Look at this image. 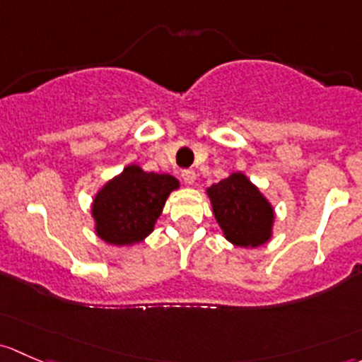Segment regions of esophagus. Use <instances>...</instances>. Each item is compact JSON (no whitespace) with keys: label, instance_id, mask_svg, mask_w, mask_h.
Returning a JSON list of instances; mask_svg holds the SVG:
<instances>
[{"label":"esophagus","instance_id":"34e87169","mask_svg":"<svg viewBox=\"0 0 362 362\" xmlns=\"http://www.w3.org/2000/svg\"><path fill=\"white\" fill-rule=\"evenodd\" d=\"M181 177H182V181L186 182V185H193V182H195V180H197V174H195V170L185 169L181 173Z\"/></svg>","mask_w":362,"mask_h":362}]
</instances>
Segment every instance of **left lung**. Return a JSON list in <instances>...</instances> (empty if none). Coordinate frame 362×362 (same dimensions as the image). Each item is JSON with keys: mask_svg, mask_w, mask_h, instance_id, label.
I'll return each mask as SVG.
<instances>
[{"mask_svg": "<svg viewBox=\"0 0 362 362\" xmlns=\"http://www.w3.org/2000/svg\"><path fill=\"white\" fill-rule=\"evenodd\" d=\"M207 193L216 219L232 244L256 247L270 238L274 211L244 174H232Z\"/></svg>", "mask_w": 362, "mask_h": 362, "instance_id": "8db88e82", "label": "left lung"}]
</instances>
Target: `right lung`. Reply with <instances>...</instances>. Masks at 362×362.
<instances>
[{"label":"right lung","mask_w":362,"mask_h":362,"mask_svg":"<svg viewBox=\"0 0 362 362\" xmlns=\"http://www.w3.org/2000/svg\"><path fill=\"white\" fill-rule=\"evenodd\" d=\"M180 186L169 174L144 173L129 165L98 193L92 207L95 232L107 244L129 245L153 232L156 218L173 189Z\"/></svg>","instance_id":"right-lung-1"}]
</instances>
